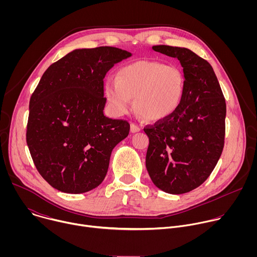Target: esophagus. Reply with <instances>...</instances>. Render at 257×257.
<instances>
[{
	"instance_id": "1",
	"label": "esophagus",
	"mask_w": 257,
	"mask_h": 257,
	"mask_svg": "<svg viewBox=\"0 0 257 257\" xmlns=\"http://www.w3.org/2000/svg\"><path fill=\"white\" fill-rule=\"evenodd\" d=\"M140 130H141V128L139 126H137L136 124H134V123L130 124V132L131 133H136V132H139Z\"/></svg>"
}]
</instances>
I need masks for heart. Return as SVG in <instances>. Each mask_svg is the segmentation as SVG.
<instances>
[{
	"label": "heart",
	"instance_id": "1",
	"mask_svg": "<svg viewBox=\"0 0 257 257\" xmlns=\"http://www.w3.org/2000/svg\"><path fill=\"white\" fill-rule=\"evenodd\" d=\"M184 75L180 68L158 61L141 60L121 67L116 80L108 79L103 94L116 117L128 114L133 106L150 121L170 117L181 103Z\"/></svg>",
	"mask_w": 257,
	"mask_h": 257
}]
</instances>
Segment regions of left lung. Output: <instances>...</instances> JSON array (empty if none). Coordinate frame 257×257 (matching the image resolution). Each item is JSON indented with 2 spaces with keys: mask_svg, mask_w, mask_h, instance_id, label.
<instances>
[{
  "mask_svg": "<svg viewBox=\"0 0 257 257\" xmlns=\"http://www.w3.org/2000/svg\"><path fill=\"white\" fill-rule=\"evenodd\" d=\"M153 50L179 60L184 92L170 117L144 128L150 138L145 166L159 189L187 193L209 177L222 155L226 101L207 61L186 48L160 45Z\"/></svg>",
  "mask_w": 257,
  "mask_h": 257,
  "instance_id": "1",
  "label": "left lung"
}]
</instances>
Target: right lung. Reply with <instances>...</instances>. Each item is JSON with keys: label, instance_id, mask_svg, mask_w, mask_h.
<instances>
[{"label": "right lung", "instance_id": "right-lung-1", "mask_svg": "<svg viewBox=\"0 0 257 257\" xmlns=\"http://www.w3.org/2000/svg\"><path fill=\"white\" fill-rule=\"evenodd\" d=\"M131 56L114 47L75 49L44 73L29 101L26 141L52 187L79 194L103 181L113 149L130 130L104 116L103 78Z\"/></svg>", "mask_w": 257, "mask_h": 257}]
</instances>
